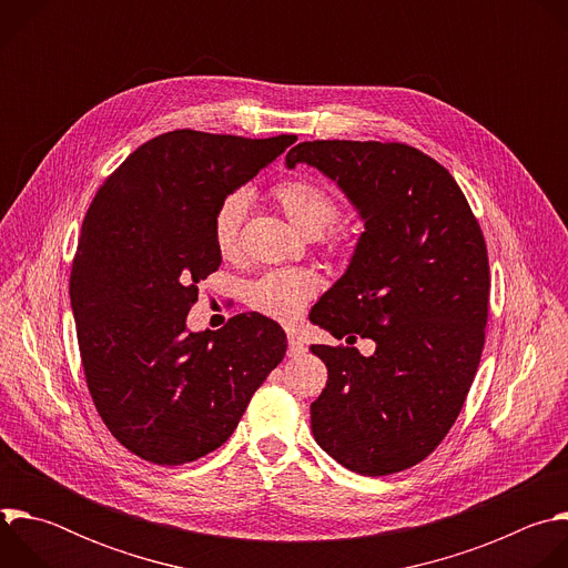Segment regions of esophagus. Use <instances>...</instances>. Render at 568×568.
Segmentation results:
<instances>
[{"label":"esophagus","mask_w":568,"mask_h":568,"mask_svg":"<svg viewBox=\"0 0 568 568\" xmlns=\"http://www.w3.org/2000/svg\"><path fill=\"white\" fill-rule=\"evenodd\" d=\"M305 353V346H303V342H301V337L292 331V333H287V355L290 357H298V355H303Z\"/></svg>","instance_id":"esophagus-1"}]
</instances>
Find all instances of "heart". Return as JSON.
I'll return each instance as SVG.
<instances>
[{
	"label": "heart",
	"mask_w": 568,
	"mask_h": 568,
	"mask_svg": "<svg viewBox=\"0 0 568 568\" xmlns=\"http://www.w3.org/2000/svg\"><path fill=\"white\" fill-rule=\"evenodd\" d=\"M272 197L283 213L305 233L326 237L328 247L337 252L344 245V235L337 229L342 213L339 200L331 189L312 178H287L272 189ZM250 197L245 191H233L224 195L211 215V240L222 258H231L237 252L240 226L245 222ZM316 292V276L310 270H274L245 290V301L252 310L276 318L292 321L301 314L307 301Z\"/></svg>",
	"instance_id": "heart-1"
}]
</instances>
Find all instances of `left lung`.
<instances>
[{
	"mask_svg": "<svg viewBox=\"0 0 568 568\" xmlns=\"http://www.w3.org/2000/svg\"><path fill=\"white\" fill-rule=\"evenodd\" d=\"M285 161L337 182L364 220L310 318L377 346L371 357L312 346L328 368L310 407L314 440L364 476L409 469L456 423L480 362L490 263L478 220L449 171L407 143L303 141Z\"/></svg>",
	"mask_w": 568,
	"mask_h": 568,
	"instance_id": "obj_1",
	"label": "left lung"
}]
</instances>
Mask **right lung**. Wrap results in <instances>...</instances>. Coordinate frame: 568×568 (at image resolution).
I'll list each match as a JSON object with an SVG mask.
<instances>
[{
  "label": "right lung",
  "mask_w": 568,
  "mask_h": 568,
  "mask_svg": "<svg viewBox=\"0 0 568 568\" xmlns=\"http://www.w3.org/2000/svg\"><path fill=\"white\" fill-rule=\"evenodd\" d=\"M296 141L175 130L139 145L97 191L69 296L94 407L112 436L154 465L217 449L281 364L285 333L263 314L186 333L197 285L222 263L217 202Z\"/></svg>",
  "instance_id": "add662e5"
}]
</instances>
